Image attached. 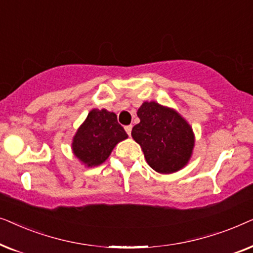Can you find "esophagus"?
<instances>
[{
	"label": "esophagus",
	"mask_w": 253,
	"mask_h": 253,
	"mask_svg": "<svg viewBox=\"0 0 253 253\" xmlns=\"http://www.w3.org/2000/svg\"><path fill=\"white\" fill-rule=\"evenodd\" d=\"M124 129H126V133L130 136V134H131V130H132V126H126V127H124Z\"/></svg>",
	"instance_id": "34e87169"
}]
</instances>
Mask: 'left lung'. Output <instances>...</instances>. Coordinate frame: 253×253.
Listing matches in <instances>:
<instances>
[{"instance_id": "8db88e82", "label": "left lung", "mask_w": 253, "mask_h": 253, "mask_svg": "<svg viewBox=\"0 0 253 253\" xmlns=\"http://www.w3.org/2000/svg\"><path fill=\"white\" fill-rule=\"evenodd\" d=\"M140 122L131 136L140 145L152 169L160 174H172L185 167L192 155L195 134L190 124L175 109L144 102L138 109Z\"/></svg>"}]
</instances>
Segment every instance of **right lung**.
Listing matches in <instances>:
<instances>
[{
  "mask_svg": "<svg viewBox=\"0 0 253 253\" xmlns=\"http://www.w3.org/2000/svg\"><path fill=\"white\" fill-rule=\"evenodd\" d=\"M127 134L117 122L115 113L92 109L72 139V152L82 164L95 167L105 162L114 147Z\"/></svg>",
  "mask_w": 253,
  "mask_h": 253,
  "instance_id": "add662e5",
  "label": "right lung"
}]
</instances>
